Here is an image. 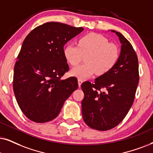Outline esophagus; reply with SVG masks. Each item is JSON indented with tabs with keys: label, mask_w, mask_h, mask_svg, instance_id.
<instances>
[{
	"label": "esophagus",
	"mask_w": 153,
	"mask_h": 153,
	"mask_svg": "<svg viewBox=\"0 0 153 153\" xmlns=\"http://www.w3.org/2000/svg\"><path fill=\"white\" fill-rule=\"evenodd\" d=\"M78 86L80 87V86H81V84H82V83L83 80H82V79H78Z\"/></svg>",
	"instance_id": "esophagus-1"
}]
</instances>
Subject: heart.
Masks as SVG:
<instances>
[{"label":"heart","instance_id":"obj_1","mask_svg":"<svg viewBox=\"0 0 153 153\" xmlns=\"http://www.w3.org/2000/svg\"><path fill=\"white\" fill-rule=\"evenodd\" d=\"M63 53L71 65H78L85 56V63L78 65L71 71L73 76L85 79L95 72L97 75H102L111 71L119 59L120 51L117 45L109 43L103 36L90 33L81 36L78 45H67Z\"/></svg>","mask_w":153,"mask_h":153}]
</instances>
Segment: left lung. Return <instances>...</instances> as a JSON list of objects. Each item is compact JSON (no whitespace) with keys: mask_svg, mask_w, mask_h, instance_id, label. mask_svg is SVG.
<instances>
[{"mask_svg":"<svg viewBox=\"0 0 153 153\" xmlns=\"http://www.w3.org/2000/svg\"><path fill=\"white\" fill-rule=\"evenodd\" d=\"M111 31L121 44L117 63L94 83L86 81L81 85L85 95L81 103L83 120L88 126L98 131L110 130L122 121L134 101L139 81L136 51L120 32Z\"/></svg>","mask_w":153,"mask_h":153,"instance_id":"left-lung-1","label":"left lung"}]
</instances>
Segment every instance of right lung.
<instances>
[{"mask_svg":"<svg viewBox=\"0 0 153 153\" xmlns=\"http://www.w3.org/2000/svg\"><path fill=\"white\" fill-rule=\"evenodd\" d=\"M83 30L50 22L25 39L14 68L13 90L20 109L31 121L45 123L55 119L78 89L76 78L61 79L69 70L63 46Z\"/></svg>","mask_w":153,"mask_h":153,"instance_id":"add662e5","label":"right lung"}]
</instances>
